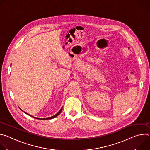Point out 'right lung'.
<instances>
[{"label": "right lung", "mask_w": 150, "mask_h": 150, "mask_svg": "<svg viewBox=\"0 0 150 150\" xmlns=\"http://www.w3.org/2000/svg\"><path fill=\"white\" fill-rule=\"evenodd\" d=\"M62 108L60 110V111L57 113V114H56L55 115H54L53 116H52V117H47V118H44V119H40V118H36V117H33V116H31V115H28V114H27V115H30V116H31V117H34V118H35V119H40V120H47V119H53V118H54V117H56V116H57L60 113H61V112H62Z\"/></svg>", "instance_id": "obj_1"}]
</instances>
